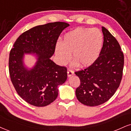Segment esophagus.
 <instances>
[{
  "mask_svg": "<svg viewBox=\"0 0 131 131\" xmlns=\"http://www.w3.org/2000/svg\"><path fill=\"white\" fill-rule=\"evenodd\" d=\"M73 74H74V73H73V71H72V70H70V69H69L68 71H67V75H68V77H70L72 75H73Z\"/></svg>",
  "mask_w": 131,
  "mask_h": 131,
  "instance_id": "obj_1",
  "label": "esophagus"
}]
</instances>
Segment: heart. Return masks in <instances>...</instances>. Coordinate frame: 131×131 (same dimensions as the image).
Here are the masks:
<instances>
[{
  "mask_svg": "<svg viewBox=\"0 0 131 131\" xmlns=\"http://www.w3.org/2000/svg\"><path fill=\"white\" fill-rule=\"evenodd\" d=\"M103 36L97 28H77L64 35L62 42L56 45L55 53L61 65L70 59L80 67H88L96 60L102 49Z\"/></svg>",
  "mask_w": 131,
  "mask_h": 131,
  "instance_id": "1",
  "label": "heart"
}]
</instances>
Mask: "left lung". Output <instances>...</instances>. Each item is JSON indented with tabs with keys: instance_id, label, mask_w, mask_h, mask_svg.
<instances>
[{
	"instance_id": "8db88e82",
	"label": "left lung",
	"mask_w": 131,
	"mask_h": 131,
	"mask_svg": "<svg viewBox=\"0 0 131 131\" xmlns=\"http://www.w3.org/2000/svg\"><path fill=\"white\" fill-rule=\"evenodd\" d=\"M103 45L100 55L92 65L75 72L80 80L76 89L77 99L89 106L102 104L112 97L122 79L124 54L117 40L102 27Z\"/></svg>"
}]
</instances>
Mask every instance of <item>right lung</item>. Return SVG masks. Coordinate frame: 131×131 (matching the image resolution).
<instances>
[{"instance_id": "add662e5", "label": "right lung", "mask_w": 131, "mask_h": 131, "mask_svg": "<svg viewBox=\"0 0 131 131\" xmlns=\"http://www.w3.org/2000/svg\"><path fill=\"white\" fill-rule=\"evenodd\" d=\"M69 24L55 22L38 25L20 35L14 43L9 56L11 81L18 95L37 107L50 104L57 98L58 85L67 78V70L51 61L58 39ZM24 53H35L38 61L33 69L24 67Z\"/></svg>"}]
</instances>
